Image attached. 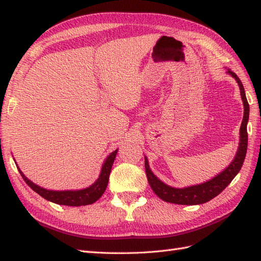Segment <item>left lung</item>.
<instances>
[{
    "instance_id": "1",
    "label": "left lung",
    "mask_w": 261,
    "mask_h": 261,
    "mask_svg": "<svg viewBox=\"0 0 261 261\" xmlns=\"http://www.w3.org/2000/svg\"><path fill=\"white\" fill-rule=\"evenodd\" d=\"M228 73L233 77V79L237 81L238 85L240 87L243 108H245L242 123L240 127L239 148H238L234 159L232 160V163L222 171V173H220L218 176H215L214 178H212L211 180L205 181L203 184H199V185H194V186L184 187V188H175V187L166 185L165 182L159 180L157 177L153 175L151 169L149 168L148 159L147 157H145V168H146V174H147L149 185H150V187L152 188L153 193L156 194L159 198H162L163 201L168 202V203H174V204H180V205H196V204L206 203L211 201L212 198H214L215 196H218L240 171L242 164L245 162L247 147H248L247 123L249 119V104L246 97L245 88H243V85L241 81L239 80V77H238L233 71L230 69L228 70Z\"/></svg>"
}]
</instances>
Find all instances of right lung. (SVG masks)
Masks as SVG:
<instances>
[{"label":"right lung","mask_w":261,"mask_h":261,"mask_svg":"<svg viewBox=\"0 0 261 261\" xmlns=\"http://www.w3.org/2000/svg\"><path fill=\"white\" fill-rule=\"evenodd\" d=\"M118 152V149L115 151L111 152L110 156L105 159V162L102 166L101 174H99L97 180L92 184L90 187L84 188V190L79 191H49L46 188H42L36 184H33L31 180H29L23 175V173L18 167L22 178L29 185L33 191L38 193L39 195L46 198L47 201H50L53 203L60 204V205H68V206H82V205H88L96 202L97 199L103 195V193L107 190L109 177L111 169H112V165L114 163V159Z\"/></svg>","instance_id":"add662e5"}]
</instances>
